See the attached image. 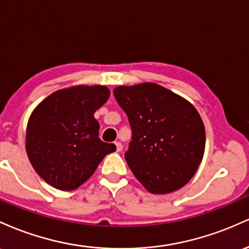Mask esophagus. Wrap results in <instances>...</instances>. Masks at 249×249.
<instances>
[{"label":"esophagus","mask_w":249,"mask_h":249,"mask_svg":"<svg viewBox=\"0 0 249 249\" xmlns=\"http://www.w3.org/2000/svg\"><path fill=\"white\" fill-rule=\"evenodd\" d=\"M115 147H116V152H121L122 148H124L121 142H115Z\"/></svg>","instance_id":"obj_1"}]
</instances>
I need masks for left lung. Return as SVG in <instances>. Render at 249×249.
<instances>
[{"label":"left lung","instance_id":"left-lung-1","mask_svg":"<svg viewBox=\"0 0 249 249\" xmlns=\"http://www.w3.org/2000/svg\"><path fill=\"white\" fill-rule=\"evenodd\" d=\"M114 96L132 127L124 159L139 182L152 194H168L188 183L206 144L205 124L194 106L153 82L120 86Z\"/></svg>","mask_w":249,"mask_h":249}]
</instances>
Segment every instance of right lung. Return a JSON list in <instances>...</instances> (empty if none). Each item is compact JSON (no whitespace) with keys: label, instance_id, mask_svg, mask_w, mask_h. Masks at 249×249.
<instances>
[{"label":"right lung","instance_id":"1","mask_svg":"<svg viewBox=\"0 0 249 249\" xmlns=\"http://www.w3.org/2000/svg\"><path fill=\"white\" fill-rule=\"evenodd\" d=\"M106 86H72L38 103L28 120L26 150L33 168L48 185L74 191L86 182L114 143L99 138L94 113L107 102Z\"/></svg>","mask_w":249,"mask_h":249}]
</instances>
